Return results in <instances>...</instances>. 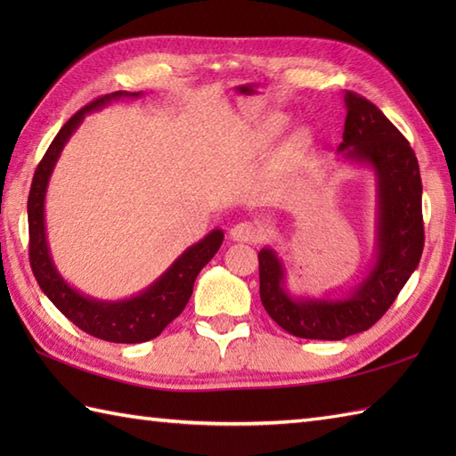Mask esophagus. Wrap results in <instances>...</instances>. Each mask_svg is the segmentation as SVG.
I'll return each instance as SVG.
<instances>
[{"label":"esophagus","instance_id":"esophagus-1","mask_svg":"<svg viewBox=\"0 0 456 456\" xmlns=\"http://www.w3.org/2000/svg\"><path fill=\"white\" fill-rule=\"evenodd\" d=\"M231 239L239 243H256L260 239V229L253 221H239L237 225L231 227Z\"/></svg>","mask_w":456,"mask_h":456}]
</instances>
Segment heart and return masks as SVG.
I'll list each match as a JSON object with an SVG mask.
<instances>
[{"mask_svg":"<svg viewBox=\"0 0 456 456\" xmlns=\"http://www.w3.org/2000/svg\"><path fill=\"white\" fill-rule=\"evenodd\" d=\"M286 125H288L286 115H280V113L268 115L266 121L263 123L265 137H276V134H280L286 129ZM286 147H288V152H292V154L305 152L309 147H312V133H309V129L294 131L292 134H289Z\"/></svg>","mask_w":456,"mask_h":456,"instance_id":"1","label":"heart"}]
</instances>
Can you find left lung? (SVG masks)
<instances>
[{"label":"left lung","mask_w":456,"mask_h":456,"mask_svg":"<svg viewBox=\"0 0 456 456\" xmlns=\"http://www.w3.org/2000/svg\"><path fill=\"white\" fill-rule=\"evenodd\" d=\"M345 131L338 152L376 178V250L364 278L343 297L294 296L274 248L258 253L260 299L268 315L302 338L341 341L380 319L418 268L423 253L421 176L415 152L390 119L354 92L345 94Z\"/></svg>","instance_id":"obj_1"}]
</instances>
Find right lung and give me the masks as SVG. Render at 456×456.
Instances as JSON below:
<instances>
[{
  "label": "right lung",
  "instance_id": "right-lung-1",
  "mask_svg": "<svg viewBox=\"0 0 456 456\" xmlns=\"http://www.w3.org/2000/svg\"><path fill=\"white\" fill-rule=\"evenodd\" d=\"M142 92H113L94 100L78 113H74L58 131L51 147L35 170L31 191L27 201L28 217V260L33 274L45 296L61 309L82 331L111 343H144L159 337L172 319H176L193 292V282L200 270L216 256L223 243V231L213 229L196 245L183 253L160 274L154 282L137 296L108 302L95 299L72 288L58 273L46 240L45 225V198L48 180L53 176L58 159L72 133L80 127L86 113L98 111L105 105L121 98H141Z\"/></svg>",
  "mask_w": 456,
  "mask_h": 456
}]
</instances>
